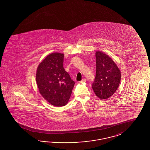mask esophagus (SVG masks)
Instances as JSON below:
<instances>
[{
    "mask_svg": "<svg viewBox=\"0 0 150 150\" xmlns=\"http://www.w3.org/2000/svg\"><path fill=\"white\" fill-rule=\"evenodd\" d=\"M86 81V79H83L81 81H80V83H83V82H85Z\"/></svg>",
    "mask_w": 150,
    "mask_h": 150,
    "instance_id": "34e87169",
    "label": "esophagus"
}]
</instances>
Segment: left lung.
<instances>
[{
  "instance_id": "left-lung-1",
  "label": "left lung",
  "mask_w": 150,
  "mask_h": 150,
  "mask_svg": "<svg viewBox=\"0 0 150 150\" xmlns=\"http://www.w3.org/2000/svg\"><path fill=\"white\" fill-rule=\"evenodd\" d=\"M96 72L92 89L100 100L113 95L121 80V72L117 64L108 55L101 51L96 52Z\"/></svg>"
}]
</instances>
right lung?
I'll return each instance as SVG.
<instances>
[{"label":"right lung","instance_id":"obj_1","mask_svg":"<svg viewBox=\"0 0 150 150\" xmlns=\"http://www.w3.org/2000/svg\"><path fill=\"white\" fill-rule=\"evenodd\" d=\"M64 54L52 53L38 65L36 79L40 93L51 105L62 107L67 105L75 82L63 67Z\"/></svg>","mask_w":150,"mask_h":150}]
</instances>
